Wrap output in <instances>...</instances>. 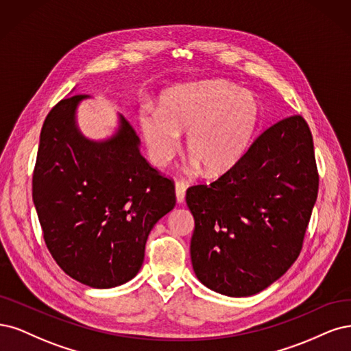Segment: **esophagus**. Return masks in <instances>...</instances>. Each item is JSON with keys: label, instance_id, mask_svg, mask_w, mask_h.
<instances>
[{"label": "esophagus", "instance_id": "obj_1", "mask_svg": "<svg viewBox=\"0 0 351 351\" xmlns=\"http://www.w3.org/2000/svg\"><path fill=\"white\" fill-rule=\"evenodd\" d=\"M185 185L182 182H176L175 185V194H176V201L178 204H182V202L185 201Z\"/></svg>", "mask_w": 351, "mask_h": 351}]
</instances>
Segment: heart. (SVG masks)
Instances as JSON below:
<instances>
[{
    "mask_svg": "<svg viewBox=\"0 0 351 351\" xmlns=\"http://www.w3.org/2000/svg\"><path fill=\"white\" fill-rule=\"evenodd\" d=\"M261 101L247 90L224 80L176 84L162 96L159 110L140 115L150 160L163 167L178 152L180 134L191 166L206 176H223L241 162L261 122Z\"/></svg>",
    "mask_w": 351,
    "mask_h": 351,
    "instance_id": "b5f03b06",
    "label": "heart"
}]
</instances>
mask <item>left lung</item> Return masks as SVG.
Here are the masks:
<instances>
[{
  "label": "left lung",
  "instance_id": "obj_1",
  "mask_svg": "<svg viewBox=\"0 0 351 351\" xmlns=\"http://www.w3.org/2000/svg\"><path fill=\"white\" fill-rule=\"evenodd\" d=\"M318 184L311 130L295 115L264 131L216 182L191 186L197 278L230 298L273 285L300 254Z\"/></svg>",
  "mask_w": 351,
  "mask_h": 351
}]
</instances>
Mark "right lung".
<instances>
[{"label":"right lung","instance_id":"1","mask_svg":"<svg viewBox=\"0 0 351 351\" xmlns=\"http://www.w3.org/2000/svg\"><path fill=\"white\" fill-rule=\"evenodd\" d=\"M86 95L62 99L43 122L33 202L52 258L65 274L93 289L138 274L153 226L175 204V186L140 153L122 115L105 140L77 125Z\"/></svg>","mask_w":351,"mask_h":351}]
</instances>
